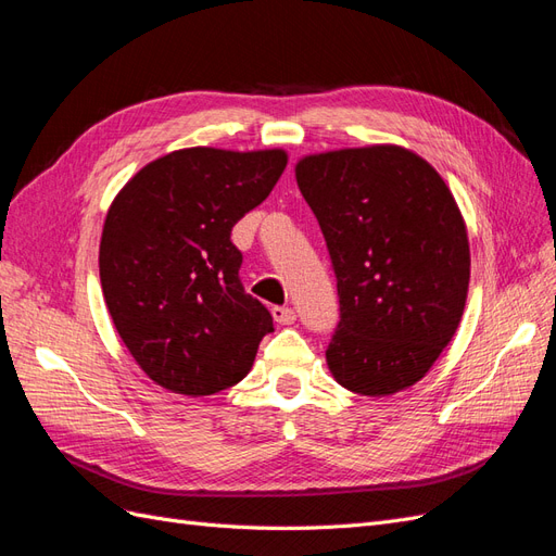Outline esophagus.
<instances>
[{
    "label": "esophagus",
    "instance_id": "1",
    "mask_svg": "<svg viewBox=\"0 0 556 556\" xmlns=\"http://www.w3.org/2000/svg\"><path fill=\"white\" fill-rule=\"evenodd\" d=\"M271 315H274V319H276L278 325H292L294 319H296V313L292 308H288V306H276L271 311Z\"/></svg>",
    "mask_w": 556,
    "mask_h": 556
}]
</instances>
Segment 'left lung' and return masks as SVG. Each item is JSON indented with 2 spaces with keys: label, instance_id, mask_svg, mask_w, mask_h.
I'll return each instance as SVG.
<instances>
[{
  "label": "left lung",
  "instance_id": "1",
  "mask_svg": "<svg viewBox=\"0 0 556 556\" xmlns=\"http://www.w3.org/2000/svg\"><path fill=\"white\" fill-rule=\"evenodd\" d=\"M294 176L339 280L333 380L378 399L408 390L464 315L470 248L457 201L425 157L394 143L306 155Z\"/></svg>",
  "mask_w": 556,
  "mask_h": 556
}]
</instances>
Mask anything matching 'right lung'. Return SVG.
Here are the masks:
<instances>
[{
    "mask_svg": "<svg viewBox=\"0 0 556 556\" xmlns=\"http://www.w3.org/2000/svg\"><path fill=\"white\" fill-rule=\"evenodd\" d=\"M282 148H182L148 162L111 201L99 278L141 371L182 396L241 382L274 317L239 280L231 227L271 194Z\"/></svg>",
    "mask_w": 556,
    "mask_h": 556,
    "instance_id": "1",
    "label": "right lung"
}]
</instances>
